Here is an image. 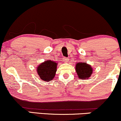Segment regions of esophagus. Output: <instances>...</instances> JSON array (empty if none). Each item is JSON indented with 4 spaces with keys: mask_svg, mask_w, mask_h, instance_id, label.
<instances>
[{
    "mask_svg": "<svg viewBox=\"0 0 121 121\" xmlns=\"http://www.w3.org/2000/svg\"><path fill=\"white\" fill-rule=\"evenodd\" d=\"M64 61L65 62H68L69 61V59H68V58H64Z\"/></svg>",
    "mask_w": 121,
    "mask_h": 121,
    "instance_id": "obj_1",
    "label": "esophagus"
}]
</instances>
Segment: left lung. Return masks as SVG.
Wrapping results in <instances>:
<instances>
[{"label":"left lung","mask_w":121,"mask_h":121,"mask_svg":"<svg viewBox=\"0 0 121 121\" xmlns=\"http://www.w3.org/2000/svg\"><path fill=\"white\" fill-rule=\"evenodd\" d=\"M76 71L80 80H86L91 76L93 73V68L91 65L86 62H78L76 65Z\"/></svg>","instance_id":"1"}]
</instances>
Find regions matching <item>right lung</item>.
<instances>
[{
    "mask_svg": "<svg viewBox=\"0 0 121 121\" xmlns=\"http://www.w3.org/2000/svg\"><path fill=\"white\" fill-rule=\"evenodd\" d=\"M57 63L51 60H47L39 65L37 73L39 77L44 81H51L55 77L57 71Z\"/></svg>",
    "mask_w": 121,
    "mask_h": 121,
    "instance_id": "1",
    "label": "right lung"
}]
</instances>
